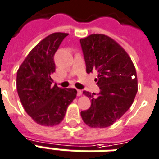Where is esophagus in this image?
<instances>
[{"mask_svg": "<svg viewBox=\"0 0 159 159\" xmlns=\"http://www.w3.org/2000/svg\"><path fill=\"white\" fill-rule=\"evenodd\" d=\"M82 94V90H77V96H81Z\"/></svg>", "mask_w": 159, "mask_h": 159, "instance_id": "34e87169", "label": "esophagus"}]
</instances>
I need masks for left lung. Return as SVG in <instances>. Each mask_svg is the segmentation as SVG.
Segmentation results:
<instances>
[{"label":"left lung","instance_id":"8db88e82","mask_svg":"<svg viewBox=\"0 0 159 159\" xmlns=\"http://www.w3.org/2000/svg\"><path fill=\"white\" fill-rule=\"evenodd\" d=\"M87 72L96 71L100 92L83 91L91 106L81 112L91 128L109 127L130 108L138 92L137 73L133 61L123 47L102 34H93L80 40Z\"/></svg>","mask_w":159,"mask_h":159}]
</instances>
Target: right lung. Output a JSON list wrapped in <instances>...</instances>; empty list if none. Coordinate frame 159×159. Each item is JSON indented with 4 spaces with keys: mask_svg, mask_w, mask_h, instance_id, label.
Returning <instances> with one entry per match:
<instances>
[{
    "mask_svg": "<svg viewBox=\"0 0 159 159\" xmlns=\"http://www.w3.org/2000/svg\"><path fill=\"white\" fill-rule=\"evenodd\" d=\"M67 33L47 36L29 52L16 74V88L26 113L42 126L57 125L77 96L74 88L52 85L51 75L56 70L54 55Z\"/></svg>",
    "mask_w": 159,
    "mask_h": 159,
    "instance_id": "1",
    "label": "right lung"
}]
</instances>
